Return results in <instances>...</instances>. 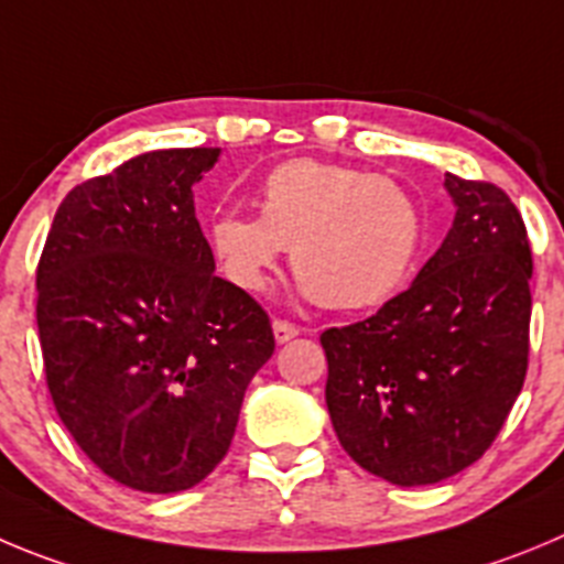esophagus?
<instances>
[{"instance_id": "obj_1", "label": "esophagus", "mask_w": 564, "mask_h": 564, "mask_svg": "<svg viewBox=\"0 0 564 564\" xmlns=\"http://www.w3.org/2000/svg\"><path fill=\"white\" fill-rule=\"evenodd\" d=\"M272 334H275L278 345H283V341L294 339V336L300 334V328H297V325L286 323V319H275V323H272Z\"/></svg>"}]
</instances>
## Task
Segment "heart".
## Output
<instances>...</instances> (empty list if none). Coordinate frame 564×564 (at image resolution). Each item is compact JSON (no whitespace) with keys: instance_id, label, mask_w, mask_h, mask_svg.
<instances>
[{"instance_id":"1","label":"heart","mask_w":564,"mask_h":564,"mask_svg":"<svg viewBox=\"0 0 564 564\" xmlns=\"http://www.w3.org/2000/svg\"><path fill=\"white\" fill-rule=\"evenodd\" d=\"M223 275L264 292L292 247L300 292L359 312L401 292L417 264L423 214L401 183L339 163L286 161L258 192V217L223 214L208 230Z\"/></svg>"}]
</instances>
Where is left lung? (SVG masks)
<instances>
[{
    "label": "left lung",
    "instance_id": "8db88e82",
    "mask_svg": "<svg viewBox=\"0 0 564 564\" xmlns=\"http://www.w3.org/2000/svg\"><path fill=\"white\" fill-rule=\"evenodd\" d=\"M454 225L406 292L319 336L339 445L398 487L481 459L523 389L531 250L512 199L445 175Z\"/></svg>",
    "mask_w": 564,
    "mask_h": 564
}]
</instances>
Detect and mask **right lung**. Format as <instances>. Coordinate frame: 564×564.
I'll use <instances>...</instances> for the list:
<instances>
[{"mask_svg": "<svg viewBox=\"0 0 564 564\" xmlns=\"http://www.w3.org/2000/svg\"><path fill=\"white\" fill-rule=\"evenodd\" d=\"M219 147L155 150L66 194L39 264V336L57 414L102 473L181 492L230 448L270 317L214 275L194 183Z\"/></svg>", "mask_w": 564, "mask_h": 564, "instance_id": "right-lung-1", "label": "right lung"}]
</instances>
